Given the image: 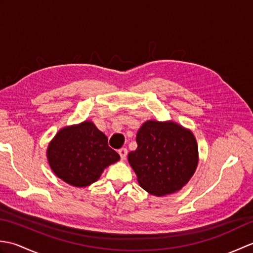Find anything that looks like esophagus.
Returning <instances> with one entry per match:
<instances>
[{
	"label": "esophagus",
	"mask_w": 253,
	"mask_h": 253,
	"mask_svg": "<svg viewBox=\"0 0 253 253\" xmlns=\"http://www.w3.org/2000/svg\"><path fill=\"white\" fill-rule=\"evenodd\" d=\"M127 153H128V151H127L126 148H122V149L118 150V154H120V157H121V159H122L123 161L126 160Z\"/></svg>",
	"instance_id": "34e87169"
}]
</instances>
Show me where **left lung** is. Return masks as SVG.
<instances>
[{"instance_id": "8db88e82", "label": "left lung", "mask_w": 253, "mask_h": 253, "mask_svg": "<svg viewBox=\"0 0 253 253\" xmlns=\"http://www.w3.org/2000/svg\"><path fill=\"white\" fill-rule=\"evenodd\" d=\"M138 148L128 162L138 182L153 196L180 190L195 174L198 146L193 133L174 122L148 121L137 132Z\"/></svg>"}]
</instances>
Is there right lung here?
I'll list each match as a JSON object with an SVG mask.
<instances>
[{
	"label": "right lung",
	"instance_id": "obj_1",
	"mask_svg": "<svg viewBox=\"0 0 253 253\" xmlns=\"http://www.w3.org/2000/svg\"><path fill=\"white\" fill-rule=\"evenodd\" d=\"M46 157L53 173L75 187L91 185L120 160L107 137L88 121L62 128L49 143Z\"/></svg>",
	"mask_w": 253,
	"mask_h": 253
}]
</instances>
